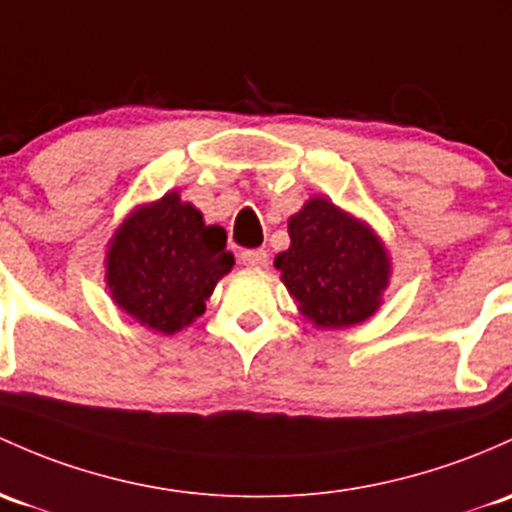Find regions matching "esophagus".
Returning <instances> with one entry per match:
<instances>
[{
  "mask_svg": "<svg viewBox=\"0 0 512 512\" xmlns=\"http://www.w3.org/2000/svg\"><path fill=\"white\" fill-rule=\"evenodd\" d=\"M241 263L249 268H266L268 266V251H263V249L241 251Z\"/></svg>",
  "mask_w": 512,
  "mask_h": 512,
  "instance_id": "34e87169",
  "label": "esophagus"
}]
</instances>
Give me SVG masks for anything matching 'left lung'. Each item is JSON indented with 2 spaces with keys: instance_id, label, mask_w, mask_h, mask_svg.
I'll list each match as a JSON object with an SVG mask.
<instances>
[{
  "instance_id": "1",
  "label": "left lung",
  "mask_w": 512,
  "mask_h": 512,
  "mask_svg": "<svg viewBox=\"0 0 512 512\" xmlns=\"http://www.w3.org/2000/svg\"><path fill=\"white\" fill-rule=\"evenodd\" d=\"M290 249L278 254L300 312L317 327H351L368 320L388 285V256L371 229L324 197L288 222Z\"/></svg>"
}]
</instances>
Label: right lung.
I'll use <instances>...</instances> for the list:
<instances>
[{"mask_svg":"<svg viewBox=\"0 0 512 512\" xmlns=\"http://www.w3.org/2000/svg\"><path fill=\"white\" fill-rule=\"evenodd\" d=\"M232 266L227 232L207 227L195 207L170 192L122 224L107 254V283L134 320L173 334L205 312V300Z\"/></svg>","mask_w":512,"mask_h":512,"instance_id":"right-lung-1","label":"right lung"}]
</instances>
